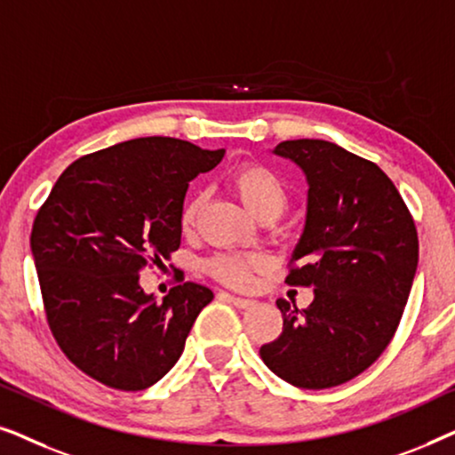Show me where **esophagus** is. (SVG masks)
Instances as JSON below:
<instances>
[{
    "label": "esophagus",
    "instance_id": "34e87169",
    "mask_svg": "<svg viewBox=\"0 0 455 455\" xmlns=\"http://www.w3.org/2000/svg\"><path fill=\"white\" fill-rule=\"evenodd\" d=\"M221 296H223V298H228V300L232 302L234 307H238V308H248V307H252V304H254V300H251V298H240V296H232V294H226V291H223Z\"/></svg>",
    "mask_w": 455,
    "mask_h": 455
}]
</instances>
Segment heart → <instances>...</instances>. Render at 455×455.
Returning a JSON list of instances; mask_svg holds the SVG:
<instances>
[{"mask_svg": "<svg viewBox=\"0 0 455 455\" xmlns=\"http://www.w3.org/2000/svg\"><path fill=\"white\" fill-rule=\"evenodd\" d=\"M229 186L240 198L242 204L257 217L263 215H279L288 204V188L283 180L277 176L271 167L263 164H240L229 173ZM203 209V196L198 195L186 203V207L180 215V223L184 229L195 226L198 213ZM263 265V257L259 254H217L209 260L207 269L217 279L229 285H246L251 282V273L257 267Z\"/></svg>", "mask_w": 455, "mask_h": 455, "instance_id": "b5f03b06", "label": "heart"}]
</instances>
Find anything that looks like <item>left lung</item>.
I'll use <instances>...</instances> for the list:
<instances>
[{
  "label": "left lung",
  "instance_id": "8db88e82",
  "mask_svg": "<svg viewBox=\"0 0 455 455\" xmlns=\"http://www.w3.org/2000/svg\"><path fill=\"white\" fill-rule=\"evenodd\" d=\"M300 167L307 217L285 282L310 285L304 310L279 298L282 335L263 363L285 383L327 389L369 369L394 338L416 265L419 235L394 182L327 140H285L271 151Z\"/></svg>",
  "mask_w": 455,
  "mask_h": 455
}]
</instances>
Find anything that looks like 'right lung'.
<instances>
[{"instance_id":"add662e5","label":"right lung","mask_w":455,"mask_h":455,"mask_svg":"<svg viewBox=\"0 0 455 455\" xmlns=\"http://www.w3.org/2000/svg\"><path fill=\"white\" fill-rule=\"evenodd\" d=\"M223 155L170 136L120 142L74 161L36 213L30 251L49 327L99 383H157L213 300L207 285L184 282L159 304L140 288V271L178 251L188 182Z\"/></svg>"}]
</instances>
